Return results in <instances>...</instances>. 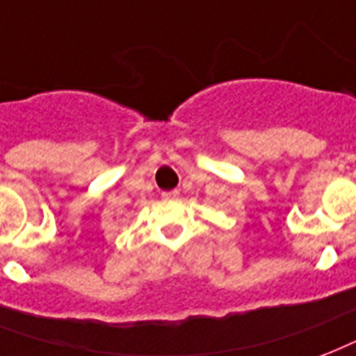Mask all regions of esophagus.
<instances>
[{"label": "esophagus", "mask_w": 356, "mask_h": 356, "mask_svg": "<svg viewBox=\"0 0 356 356\" xmlns=\"http://www.w3.org/2000/svg\"><path fill=\"white\" fill-rule=\"evenodd\" d=\"M161 197H163V198H176V197H178V191H176V189H175V191H165V193H161Z\"/></svg>", "instance_id": "34e87169"}]
</instances>
